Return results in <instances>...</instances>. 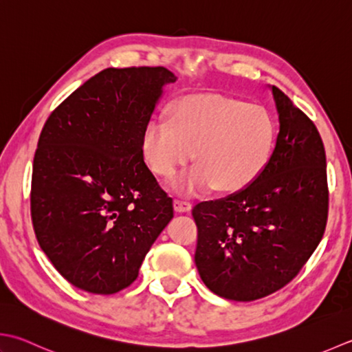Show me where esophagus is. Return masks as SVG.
Here are the masks:
<instances>
[{
    "mask_svg": "<svg viewBox=\"0 0 352 352\" xmlns=\"http://www.w3.org/2000/svg\"><path fill=\"white\" fill-rule=\"evenodd\" d=\"M174 208L177 212H189L192 209V203L186 198H175Z\"/></svg>",
    "mask_w": 352,
    "mask_h": 352,
    "instance_id": "esophagus-1",
    "label": "esophagus"
}]
</instances>
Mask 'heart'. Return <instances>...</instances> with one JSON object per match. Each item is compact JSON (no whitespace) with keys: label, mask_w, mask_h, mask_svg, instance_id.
I'll use <instances>...</instances> for the list:
<instances>
[{"label":"heart","mask_w":352,"mask_h":352,"mask_svg":"<svg viewBox=\"0 0 352 352\" xmlns=\"http://www.w3.org/2000/svg\"><path fill=\"white\" fill-rule=\"evenodd\" d=\"M274 144L268 109L221 94L186 96L172 107L170 120L155 117L142 137L144 160L163 178L195 158L197 166L174 183L180 192L244 189L270 162Z\"/></svg>","instance_id":"obj_1"}]
</instances>
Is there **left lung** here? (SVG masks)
Returning a JSON list of instances; mask_svg holds the SVG:
<instances>
[{
  "instance_id": "obj_1",
  "label": "left lung",
  "mask_w": 352,
  "mask_h": 352,
  "mask_svg": "<svg viewBox=\"0 0 352 352\" xmlns=\"http://www.w3.org/2000/svg\"><path fill=\"white\" fill-rule=\"evenodd\" d=\"M272 93L279 134L270 162L236 194L192 209L199 276L229 300H256L285 287L327 227V157L319 131L278 87Z\"/></svg>"
}]
</instances>
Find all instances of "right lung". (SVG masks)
Returning <instances> with one entry per match:
<instances>
[{"label": "right lung", "mask_w": 352, "mask_h": 352, "mask_svg": "<svg viewBox=\"0 0 352 352\" xmlns=\"http://www.w3.org/2000/svg\"><path fill=\"white\" fill-rule=\"evenodd\" d=\"M164 67L107 68L48 116L34 153L30 212L41 249L74 287H129L174 217L172 198L143 158L142 137Z\"/></svg>", "instance_id": "right-lung-1"}]
</instances>
